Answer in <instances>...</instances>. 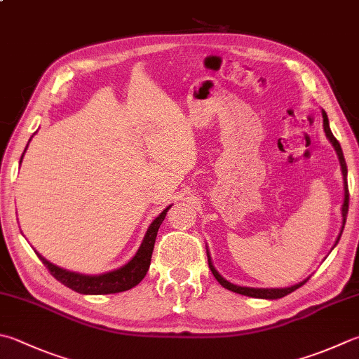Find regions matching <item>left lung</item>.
Masks as SVG:
<instances>
[{
  "mask_svg": "<svg viewBox=\"0 0 359 359\" xmlns=\"http://www.w3.org/2000/svg\"><path fill=\"white\" fill-rule=\"evenodd\" d=\"M322 117H323V131H325L328 140L333 144L334 150L337 153V158H339V164H341V170H342V177H344V203H342V228H341V233L337 236V239L334 242V247L336 243L339 242L341 239V234H342V229L344 225H346V219H347V212H348V186H347V164H346V159H344V153H342V148L341 144L337 142V139L333 136V133L330 130V123H328V117H327V112L322 111ZM208 264H209V269H211L212 275L215 276V280H217L220 285L228 289V290H233L236 294H241V295H248V297H255V299H269V300H273V299H281V297H285L290 292H294L295 289H299L300 286L305 285V281L299 283V285L295 286H290V287H285V289H255V287H242V286H236L233 283L226 281L223 276L215 270V267L212 266V261H211V256H209L208 252Z\"/></svg>",
  "mask_w": 359,
  "mask_h": 359,
  "instance_id": "8db88e82",
  "label": "left lung"
}]
</instances>
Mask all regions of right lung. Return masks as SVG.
<instances>
[{
    "mask_svg": "<svg viewBox=\"0 0 359 359\" xmlns=\"http://www.w3.org/2000/svg\"><path fill=\"white\" fill-rule=\"evenodd\" d=\"M26 148H28V145H26ZM23 154H22V159H23ZM22 159H20V162H22ZM170 206H167L164 211H162L158 217L151 222V225L148 226L145 238L142 241L137 253L133 256V259L130 262H126L125 266H121L120 269L112 270V272L101 273V275H83V273L70 272V270L54 266L53 262L46 261L42 255L37 252L36 253L39 256V259L45 264V267L50 270V273L54 276V278L62 283L64 286L74 290V292L86 294V295H106V294L123 292V290L137 286L147 275L148 267H150V262H151V253L154 248V242H156L158 229L161 226V223L164 222L165 214L168 209H170Z\"/></svg>",
    "mask_w": 359,
    "mask_h": 359,
    "instance_id": "add662e5",
    "label": "right lung"
}]
</instances>
